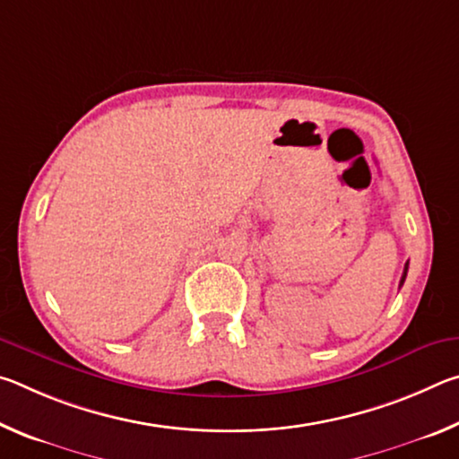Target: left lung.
<instances>
[{"instance_id": "8db88e82", "label": "left lung", "mask_w": 459, "mask_h": 459, "mask_svg": "<svg viewBox=\"0 0 459 459\" xmlns=\"http://www.w3.org/2000/svg\"><path fill=\"white\" fill-rule=\"evenodd\" d=\"M407 269H409V261L405 263V269H403V277H401V283H399V287L405 283V277H407Z\"/></svg>"}]
</instances>
